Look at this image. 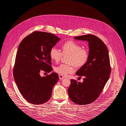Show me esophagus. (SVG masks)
<instances>
[{
    "mask_svg": "<svg viewBox=\"0 0 126 126\" xmlns=\"http://www.w3.org/2000/svg\"><path fill=\"white\" fill-rule=\"evenodd\" d=\"M59 78L61 79V80H62V79H63L65 78V77L63 75H59Z\"/></svg>",
    "mask_w": 126,
    "mask_h": 126,
    "instance_id": "obj_1",
    "label": "esophagus"
}]
</instances>
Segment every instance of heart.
Wrapping results in <instances>:
<instances>
[{
    "mask_svg": "<svg viewBox=\"0 0 126 126\" xmlns=\"http://www.w3.org/2000/svg\"><path fill=\"white\" fill-rule=\"evenodd\" d=\"M62 52L57 48L53 47L49 51L51 59L56 62L60 61L63 55H67V62L68 64H62L56 66L54 71L61 75L66 76L73 71V66L81 67L87 62L89 58V51L86 48H82L78 43L69 41L63 43L61 46Z\"/></svg>",
    "mask_w": 126,
    "mask_h": 126,
    "instance_id": "1",
    "label": "heart"
}]
</instances>
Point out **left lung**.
I'll list each match as a JSON object with an SVG mask.
<instances>
[{"instance_id": "left-lung-1", "label": "left lung", "mask_w": 126, "mask_h": 126, "mask_svg": "<svg viewBox=\"0 0 126 126\" xmlns=\"http://www.w3.org/2000/svg\"><path fill=\"white\" fill-rule=\"evenodd\" d=\"M75 39L89 42V58L76 74L84 78L83 83L71 79L67 91L72 102L85 105L96 100L106 84L111 72L110 58L105 44L97 36L87 34Z\"/></svg>"}]
</instances>
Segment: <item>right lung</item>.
Returning <instances> with one entry per match:
<instances>
[{
	"instance_id": "add662e5",
	"label": "right lung",
	"mask_w": 126,
	"mask_h": 126,
	"mask_svg": "<svg viewBox=\"0 0 126 126\" xmlns=\"http://www.w3.org/2000/svg\"><path fill=\"white\" fill-rule=\"evenodd\" d=\"M53 34L35 31L20 42L16 55L13 75L22 96L30 103L39 105L49 100L59 80L56 73L41 77V71L52 70L50 49L60 41Z\"/></svg>"
}]
</instances>
